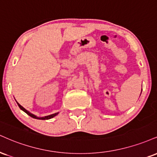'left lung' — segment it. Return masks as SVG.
<instances>
[{"label":"left lung","instance_id":"8db88e82","mask_svg":"<svg viewBox=\"0 0 157 157\" xmlns=\"http://www.w3.org/2000/svg\"><path fill=\"white\" fill-rule=\"evenodd\" d=\"M141 92H142V91H141Z\"/></svg>","mask_w":157,"mask_h":157}]
</instances>
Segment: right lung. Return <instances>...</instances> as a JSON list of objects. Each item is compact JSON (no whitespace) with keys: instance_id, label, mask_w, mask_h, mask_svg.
<instances>
[{"instance_id":"add662e5","label":"right lung","mask_w":157,"mask_h":157,"mask_svg":"<svg viewBox=\"0 0 157 157\" xmlns=\"http://www.w3.org/2000/svg\"><path fill=\"white\" fill-rule=\"evenodd\" d=\"M17 103L19 107H20V108L21 109L22 111H24L25 113H27L28 116H30L32 117V118H36V119H39V120H48V119H50V118H53V117H55V116H57V115L58 114V113H53V114L49 115V116H44V117H38V116H35L34 114H33V113H30L29 111L27 110V109H26L25 108H24V107H22V106H21V105H20V104H19V103L17 102Z\"/></svg>"}]
</instances>
